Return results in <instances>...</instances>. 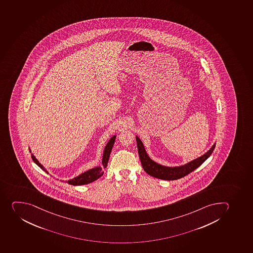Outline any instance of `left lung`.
<instances>
[{"mask_svg": "<svg viewBox=\"0 0 253 253\" xmlns=\"http://www.w3.org/2000/svg\"><path fill=\"white\" fill-rule=\"evenodd\" d=\"M136 139H137V150H138V154H139L140 160H141L143 169L149 175H151V176H154L156 178L167 180V181L177 180V179L184 177L190 172H192L194 170L200 167V165L209 156H211L215 146V144H214L212 147L205 155L201 156V157L198 158L196 160H193L187 165H183L181 167L169 168L158 165L156 162L152 161L147 156L141 140L137 137H136Z\"/></svg>", "mask_w": 253, "mask_h": 253, "instance_id": "8db88e82", "label": "left lung"}]
</instances>
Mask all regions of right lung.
Masks as SVG:
<instances>
[{
	"label": "right lung",
	"mask_w": 253,
	"mask_h": 253,
	"mask_svg": "<svg viewBox=\"0 0 253 253\" xmlns=\"http://www.w3.org/2000/svg\"><path fill=\"white\" fill-rule=\"evenodd\" d=\"M115 140H116V136H113L110 139V141H108V143L107 144L106 147H105L104 153H103L102 161L103 169L107 168V163H108V160H109L110 155H111V152H112ZM32 159H33L34 163H36L43 171L47 172L46 170L44 169V168L38 162V160L33 155H32ZM103 173L104 172L102 171V168H94V169H92L88 170V171L81 174L80 176L75 177L74 179L70 180V181H67V183L69 184V185H72V186H82V185L91 183V182H93V181H96L97 179L99 178L100 176H102L103 175Z\"/></svg>",
	"instance_id": "add662e5"
}]
</instances>
